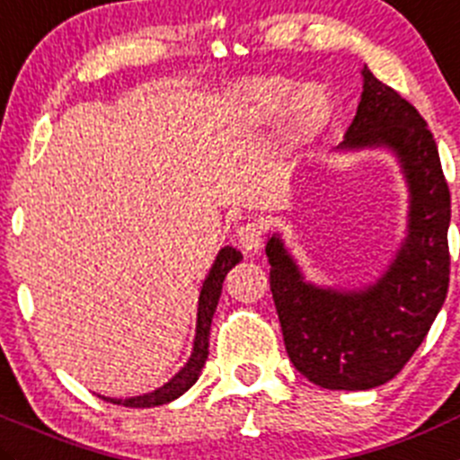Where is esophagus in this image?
Listing matches in <instances>:
<instances>
[{
	"label": "esophagus",
	"instance_id": "esophagus-1",
	"mask_svg": "<svg viewBox=\"0 0 460 460\" xmlns=\"http://www.w3.org/2000/svg\"><path fill=\"white\" fill-rule=\"evenodd\" d=\"M237 243L246 255H257L261 251V226L251 221L237 230Z\"/></svg>",
	"mask_w": 460,
	"mask_h": 460
}]
</instances>
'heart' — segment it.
Returning <instances> with one entry per match:
<instances>
[{
	"label": "heart",
	"instance_id": "heart-1",
	"mask_svg": "<svg viewBox=\"0 0 460 460\" xmlns=\"http://www.w3.org/2000/svg\"><path fill=\"white\" fill-rule=\"evenodd\" d=\"M242 119L248 126H270L284 117V137L288 146H307L325 133L334 119V99L318 83L298 87L287 76H260L239 90Z\"/></svg>",
	"mask_w": 460,
	"mask_h": 460
}]
</instances>
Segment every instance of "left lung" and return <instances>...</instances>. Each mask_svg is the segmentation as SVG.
I'll return each instance as SVG.
<instances>
[{"mask_svg": "<svg viewBox=\"0 0 460 460\" xmlns=\"http://www.w3.org/2000/svg\"><path fill=\"white\" fill-rule=\"evenodd\" d=\"M366 146L391 148L411 191L409 234L377 282L358 291L321 288L305 282L278 234L266 242L288 358L330 391H368L395 377L429 332L449 287L452 203L438 146L420 112L368 67L339 148Z\"/></svg>", "mask_w": 460, "mask_h": 460, "instance_id": "8db88e82", "label": "left lung"}]
</instances>
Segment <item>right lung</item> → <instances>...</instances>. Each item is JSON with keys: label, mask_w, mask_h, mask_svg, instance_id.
<instances>
[{"label": "right lung", "mask_w": 460, "mask_h": 460, "mask_svg": "<svg viewBox=\"0 0 460 460\" xmlns=\"http://www.w3.org/2000/svg\"><path fill=\"white\" fill-rule=\"evenodd\" d=\"M242 260H243V255L233 246L221 248V252H218L217 260H214L212 269H209L208 278H205V282H203V288H200L194 352H191V357H190V361L185 364V368H182L176 377L169 379L164 386H160L157 391H153V393H146V395L128 397V400H112V397H103V400L112 402V404L133 406V409H146V406L167 404V402L181 397L187 388L194 386V382L199 379L200 370H203L205 361H208L209 325H212V316H214V312H217L218 298H221L223 279H226L227 270L233 269L234 264H239Z\"/></svg>", "instance_id": "obj_1"}]
</instances>
